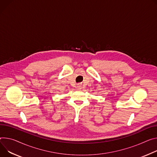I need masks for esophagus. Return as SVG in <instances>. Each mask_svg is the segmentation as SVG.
<instances>
[{
    "label": "esophagus",
    "mask_w": 157,
    "mask_h": 157,
    "mask_svg": "<svg viewBox=\"0 0 157 157\" xmlns=\"http://www.w3.org/2000/svg\"><path fill=\"white\" fill-rule=\"evenodd\" d=\"M79 87H80V86H79Z\"/></svg>",
    "instance_id": "obj_1"
}]
</instances>
